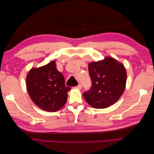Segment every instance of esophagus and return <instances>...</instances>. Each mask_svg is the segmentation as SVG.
Segmentation results:
<instances>
[{
	"mask_svg": "<svg viewBox=\"0 0 154 154\" xmlns=\"http://www.w3.org/2000/svg\"><path fill=\"white\" fill-rule=\"evenodd\" d=\"M74 88H75V89H81L82 86L80 85H79L78 86H75Z\"/></svg>",
	"mask_w": 154,
	"mask_h": 154,
	"instance_id": "esophagus-1",
	"label": "esophagus"
}]
</instances>
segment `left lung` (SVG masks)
Segmentation results:
<instances>
[{"label": "left lung", "mask_w": 154, "mask_h": 154, "mask_svg": "<svg viewBox=\"0 0 154 154\" xmlns=\"http://www.w3.org/2000/svg\"><path fill=\"white\" fill-rule=\"evenodd\" d=\"M91 89L83 93L88 104L106 108L117 102L125 90L127 74L124 66L112 57L89 64Z\"/></svg>", "instance_id": "obj_1"}]
</instances>
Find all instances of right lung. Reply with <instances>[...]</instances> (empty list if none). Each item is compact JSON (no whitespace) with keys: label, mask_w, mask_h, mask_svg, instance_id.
Instances as JSON below:
<instances>
[{"label":"right lung","mask_w":154,"mask_h":154,"mask_svg":"<svg viewBox=\"0 0 154 154\" xmlns=\"http://www.w3.org/2000/svg\"><path fill=\"white\" fill-rule=\"evenodd\" d=\"M28 94L42 110L55 112L66 103L67 92L71 89L65 85V79L58 71L55 61L44 66L32 68L26 76Z\"/></svg>","instance_id":"obj_1"}]
</instances>
